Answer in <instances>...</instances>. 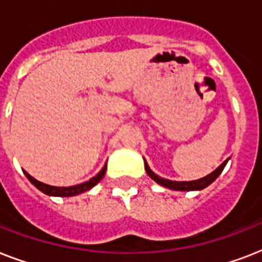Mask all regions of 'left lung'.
<instances>
[{
    "mask_svg": "<svg viewBox=\"0 0 262 262\" xmlns=\"http://www.w3.org/2000/svg\"><path fill=\"white\" fill-rule=\"evenodd\" d=\"M228 160H230V158H228L227 160H224L223 163L220 164L215 171H212L211 174H208L207 177L195 179V181H171V179L162 178V177H159V175L152 171L151 167L148 166L147 160L145 159H144V167H145L147 174L149 175V177H151L156 183H159L160 186L167 187V189H171V190L191 191V190H203V189H205L207 186H209V185H211V183L213 182V181H215L220 174H222V171H223V168L226 167V164H227Z\"/></svg>",
    "mask_w": 262,
    "mask_h": 262,
    "instance_id": "obj_1",
    "label": "left lung"
}]
</instances>
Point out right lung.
I'll use <instances>...</instances> for the list:
<instances>
[{
	"instance_id": "1",
	"label": "right lung",
	"mask_w": 262,
	"mask_h": 262,
	"mask_svg": "<svg viewBox=\"0 0 262 262\" xmlns=\"http://www.w3.org/2000/svg\"><path fill=\"white\" fill-rule=\"evenodd\" d=\"M106 170H107V164H104L102 170L95 175V177H92L90 181L79 183V185H73V186H67V187L51 186V185H47V183H43L40 182V181H38V179H35L34 177H31L27 171H24V174H26V177L28 178V181H30L35 187H38L39 190L42 191V193H45V194L53 195V197H72V195L81 194V193H84V191L91 190L96 183L100 182V179H102L103 177H104V174H106Z\"/></svg>"
}]
</instances>
